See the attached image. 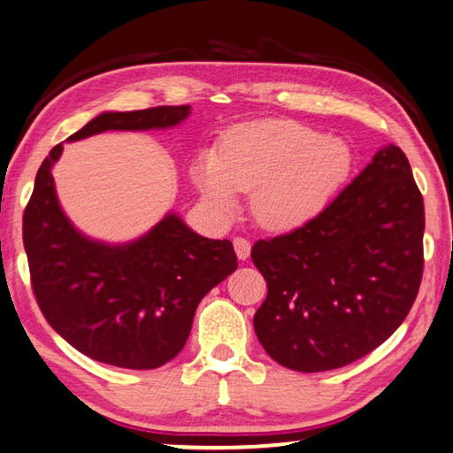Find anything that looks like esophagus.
Here are the masks:
<instances>
[{"label":"esophagus","mask_w":453,"mask_h":453,"mask_svg":"<svg viewBox=\"0 0 453 453\" xmlns=\"http://www.w3.org/2000/svg\"><path fill=\"white\" fill-rule=\"evenodd\" d=\"M233 242H234L236 257H239L241 261H247L249 255H250V242L247 239H242V236H236Z\"/></svg>","instance_id":"34e87169"}]
</instances>
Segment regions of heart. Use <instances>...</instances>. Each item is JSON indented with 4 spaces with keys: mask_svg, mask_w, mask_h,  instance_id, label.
Masks as SVG:
<instances>
[{
    "mask_svg": "<svg viewBox=\"0 0 453 453\" xmlns=\"http://www.w3.org/2000/svg\"><path fill=\"white\" fill-rule=\"evenodd\" d=\"M353 168L349 144L295 120L239 124L192 162L196 188L217 211L231 212L239 192L269 231H293L315 219Z\"/></svg>",
    "mask_w": 453,
    "mask_h": 453,
    "instance_id": "b5f03b06",
    "label": "heart"
}]
</instances>
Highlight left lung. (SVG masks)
<instances>
[{"instance_id": "1", "label": "left lung", "mask_w": 453, "mask_h": 453, "mask_svg": "<svg viewBox=\"0 0 453 453\" xmlns=\"http://www.w3.org/2000/svg\"><path fill=\"white\" fill-rule=\"evenodd\" d=\"M424 198L402 148L385 146L307 225L257 241L265 351L293 372L345 367L403 323L424 275Z\"/></svg>"}]
</instances>
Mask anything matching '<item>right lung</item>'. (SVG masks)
<instances>
[{"label":"right lung","mask_w":453,"mask_h":453,"mask_svg":"<svg viewBox=\"0 0 453 453\" xmlns=\"http://www.w3.org/2000/svg\"><path fill=\"white\" fill-rule=\"evenodd\" d=\"M190 106L104 112L68 140L106 130L170 128ZM50 150L24 212V247L35 301L46 321L90 359L124 369H157L182 351L203 296L236 271L231 241L192 233L166 214L128 244H104L72 226L58 203Z\"/></svg>","instance_id":"obj_1"}]
</instances>
